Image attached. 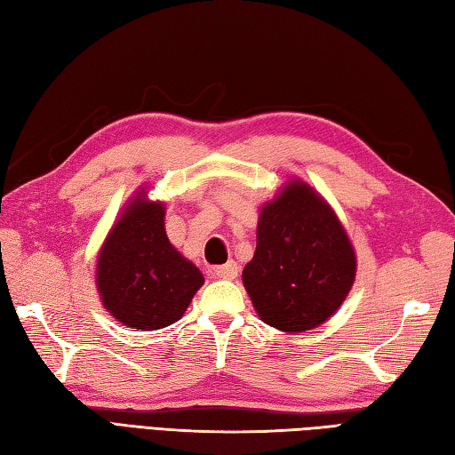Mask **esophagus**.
<instances>
[{
	"mask_svg": "<svg viewBox=\"0 0 455 455\" xmlns=\"http://www.w3.org/2000/svg\"><path fill=\"white\" fill-rule=\"evenodd\" d=\"M212 274L220 279H235L238 275V266H236V262L230 259V262H227V264L217 266L215 269H212Z\"/></svg>",
	"mask_w": 455,
	"mask_h": 455,
	"instance_id": "esophagus-1",
	"label": "esophagus"
}]
</instances>
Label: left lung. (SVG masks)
Returning a JSON list of instances; mask_svg holds the SVG:
<instances>
[{
    "instance_id": "obj_1",
    "label": "left lung",
    "mask_w": 455,
    "mask_h": 455,
    "mask_svg": "<svg viewBox=\"0 0 455 455\" xmlns=\"http://www.w3.org/2000/svg\"><path fill=\"white\" fill-rule=\"evenodd\" d=\"M355 279V254L331 205L301 180L259 211L254 258L243 283L256 313L283 332L328 321Z\"/></svg>"
}]
</instances>
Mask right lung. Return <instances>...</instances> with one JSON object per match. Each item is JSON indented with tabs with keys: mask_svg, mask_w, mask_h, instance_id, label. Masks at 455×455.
Instances as JSON below:
<instances>
[{
	"mask_svg": "<svg viewBox=\"0 0 455 455\" xmlns=\"http://www.w3.org/2000/svg\"><path fill=\"white\" fill-rule=\"evenodd\" d=\"M164 215V203L139 191L98 256L95 285L103 307L137 331H158L180 321L205 282L197 266L170 244Z\"/></svg>",
	"mask_w": 455,
	"mask_h": 455,
	"instance_id": "right-lung-1",
	"label": "right lung"
}]
</instances>
